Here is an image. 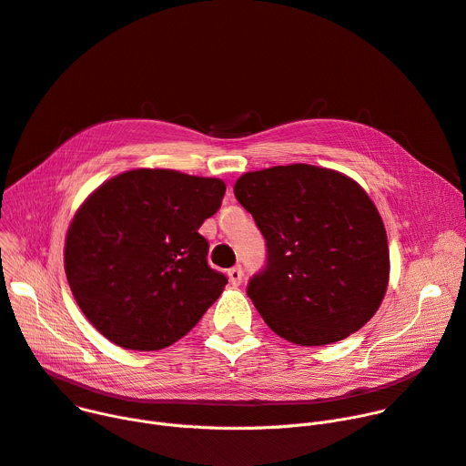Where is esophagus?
Wrapping results in <instances>:
<instances>
[{
    "label": "esophagus",
    "instance_id": "34e87169",
    "mask_svg": "<svg viewBox=\"0 0 466 466\" xmlns=\"http://www.w3.org/2000/svg\"><path fill=\"white\" fill-rule=\"evenodd\" d=\"M228 279H230V283H232L234 287L241 285V281H243V269H241L239 266L230 268V269H228Z\"/></svg>",
    "mask_w": 466,
    "mask_h": 466
}]
</instances>
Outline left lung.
I'll list each match as a JSON object with an SVG mask.
<instances>
[{"mask_svg": "<svg viewBox=\"0 0 466 466\" xmlns=\"http://www.w3.org/2000/svg\"><path fill=\"white\" fill-rule=\"evenodd\" d=\"M234 195L266 239V266L247 296L277 335L329 345L377 313L390 279L388 238L354 179L313 165L271 167L243 174Z\"/></svg>", "mask_w": 466, "mask_h": 466, "instance_id": "8db88e82", "label": "left lung"}]
</instances>
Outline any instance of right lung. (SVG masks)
Wrapping results in <instances>:
<instances>
[{
  "mask_svg": "<svg viewBox=\"0 0 466 466\" xmlns=\"http://www.w3.org/2000/svg\"><path fill=\"white\" fill-rule=\"evenodd\" d=\"M227 185L165 168L123 172L93 191L66 239V273L86 319L112 343L161 350L189 333L228 279L198 234Z\"/></svg>",
  "mask_w": 466,
  "mask_h": 466,
  "instance_id": "add662e5",
  "label": "right lung"
}]
</instances>
